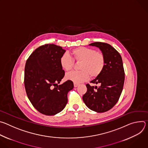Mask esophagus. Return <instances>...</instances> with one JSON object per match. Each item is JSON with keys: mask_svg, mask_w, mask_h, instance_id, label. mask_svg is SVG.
<instances>
[{"mask_svg": "<svg viewBox=\"0 0 148 148\" xmlns=\"http://www.w3.org/2000/svg\"><path fill=\"white\" fill-rule=\"evenodd\" d=\"M79 85V84L78 83H76V82H74V87H77Z\"/></svg>", "mask_w": 148, "mask_h": 148, "instance_id": "esophagus-1", "label": "esophagus"}]
</instances>
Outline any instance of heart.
I'll list each match as a JSON object with an SVG mask.
<instances>
[{"instance_id": "heart-1", "label": "heart", "mask_w": 148, "mask_h": 148, "mask_svg": "<svg viewBox=\"0 0 148 148\" xmlns=\"http://www.w3.org/2000/svg\"><path fill=\"white\" fill-rule=\"evenodd\" d=\"M73 58L67 53L62 54L60 59V66L65 71L71 70L74 66V61L81 62L79 71H73L66 74V78L74 82L86 81L90 78L98 77L103 71L106 60L103 53L95 50L79 47L71 51Z\"/></svg>"}]
</instances>
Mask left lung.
Masks as SVG:
<instances>
[{
	"mask_svg": "<svg viewBox=\"0 0 148 148\" xmlns=\"http://www.w3.org/2000/svg\"><path fill=\"white\" fill-rule=\"evenodd\" d=\"M90 45L99 48L105 55L106 64L102 73L90 82L99 86L86 84L87 91L82 99L90 110L104 112L113 108L122 93L125 80L122 60L119 53L108 43L98 41Z\"/></svg>",
	"mask_w": 148,
	"mask_h": 148,
	"instance_id": "8db88e82",
	"label": "left lung"
}]
</instances>
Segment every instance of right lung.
Instances as JSON below:
<instances>
[{
    "label": "right lung",
    "instance_id": "1",
    "mask_svg": "<svg viewBox=\"0 0 148 148\" xmlns=\"http://www.w3.org/2000/svg\"><path fill=\"white\" fill-rule=\"evenodd\" d=\"M66 50L54 44L36 49L27 58L25 68L26 92L33 106L41 114L54 115L68 102L67 94L74 87L72 81L58 85L65 72L60 59Z\"/></svg>",
    "mask_w": 148,
    "mask_h": 148
}]
</instances>
